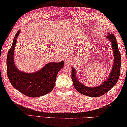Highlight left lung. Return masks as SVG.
<instances>
[{
    "mask_svg": "<svg viewBox=\"0 0 127 127\" xmlns=\"http://www.w3.org/2000/svg\"><path fill=\"white\" fill-rule=\"evenodd\" d=\"M109 40L110 41L112 45L114 57V63L113 64L112 72L110 74V76L107 78V80L102 84L96 87L90 88L86 87L84 85L81 84L77 80L75 76V70L73 68L72 69V80L73 84L76 90L79 93L86 96L91 97H99L107 93L109 90L113 87L120 75L121 69V54L117 46V42L116 38L113 34H109L107 36Z\"/></svg>",
    "mask_w": 127,
    "mask_h": 127,
    "instance_id": "8db88e82",
    "label": "left lung"
}]
</instances>
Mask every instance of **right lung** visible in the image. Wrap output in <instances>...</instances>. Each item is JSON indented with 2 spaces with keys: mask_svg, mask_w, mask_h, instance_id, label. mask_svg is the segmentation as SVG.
Returning a JSON list of instances; mask_svg holds the SVG:
<instances>
[{
  "mask_svg": "<svg viewBox=\"0 0 127 127\" xmlns=\"http://www.w3.org/2000/svg\"><path fill=\"white\" fill-rule=\"evenodd\" d=\"M20 33L17 32L13 44L7 57V74L10 82L15 89L28 96L35 98L51 92L54 87L57 74L64 65V62H50L41 70L33 73L20 72L14 63V50L16 39Z\"/></svg>",
  "mask_w": 127,
  "mask_h": 127,
  "instance_id": "obj_1",
  "label": "right lung"
}]
</instances>
